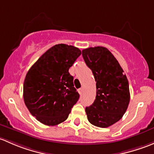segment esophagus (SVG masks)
Instances as JSON below:
<instances>
[{
    "label": "esophagus",
    "mask_w": 154,
    "mask_h": 154,
    "mask_svg": "<svg viewBox=\"0 0 154 154\" xmlns=\"http://www.w3.org/2000/svg\"><path fill=\"white\" fill-rule=\"evenodd\" d=\"M78 92H79V94L82 95V93H83V89H82V88H79V90H78Z\"/></svg>",
    "instance_id": "obj_1"
}]
</instances>
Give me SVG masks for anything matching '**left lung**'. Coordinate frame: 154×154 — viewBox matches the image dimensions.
Returning <instances> with one entry per match:
<instances>
[{"label": "left lung", "mask_w": 154, "mask_h": 154, "mask_svg": "<svg viewBox=\"0 0 154 154\" xmlns=\"http://www.w3.org/2000/svg\"><path fill=\"white\" fill-rule=\"evenodd\" d=\"M85 63L96 82L94 102L85 108L88 121L99 128H107L119 121L130 102L129 83L113 55L103 47L82 50Z\"/></svg>", "instance_id": "8db88e82"}]
</instances>
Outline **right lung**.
Masks as SVG:
<instances>
[{
    "label": "right lung",
    "instance_id": "right-lung-1",
    "mask_svg": "<svg viewBox=\"0 0 154 154\" xmlns=\"http://www.w3.org/2000/svg\"><path fill=\"white\" fill-rule=\"evenodd\" d=\"M82 52L56 44L31 66L23 83V100L30 113L42 124L54 126L68 118L79 99L69 69Z\"/></svg>",
    "mask_w": 154,
    "mask_h": 154
}]
</instances>
